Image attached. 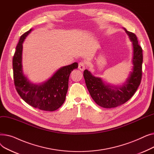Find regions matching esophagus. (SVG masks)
<instances>
[{
	"mask_svg": "<svg viewBox=\"0 0 154 154\" xmlns=\"http://www.w3.org/2000/svg\"><path fill=\"white\" fill-rule=\"evenodd\" d=\"M79 69H80L81 71H84L85 69V63L84 62H80L79 63Z\"/></svg>",
	"mask_w": 154,
	"mask_h": 154,
	"instance_id": "34e87169",
	"label": "esophagus"
}]
</instances>
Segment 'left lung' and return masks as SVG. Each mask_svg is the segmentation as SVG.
I'll use <instances>...</instances> for the list:
<instances>
[{
    "label": "left lung",
    "instance_id": "obj_1",
    "mask_svg": "<svg viewBox=\"0 0 154 154\" xmlns=\"http://www.w3.org/2000/svg\"><path fill=\"white\" fill-rule=\"evenodd\" d=\"M132 45V69L125 81L120 85L107 83L100 78L94 76L88 70L84 72L87 89L95 102L103 108H114L124 104L134 95L142 79L143 62L142 49L136 35L123 28Z\"/></svg>",
    "mask_w": 154,
    "mask_h": 154
}]
</instances>
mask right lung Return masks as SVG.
Returning <instances> with one entry per match:
<instances>
[{
    "mask_svg": "<svg viewBox=\"0 0 154 154\" xmlns=\"http://www.w3.org/2000/svg\"><path fill=\"white\" fill-rule=\"evenodd\" d=\"M32 30L30 29L20 37L16 47L12 61L15 86L21 98L30 106L42 110L54 111L66 100L70 74L73 70L78 68V63L74 62L59 68L43 82H30L23 71L22 44Z\"/></svg>",
    "mask_w": 154,
    "mask_h": 154,
    "instance_id": "obj_1",
    "label": "right lung"
}]
</instances>
